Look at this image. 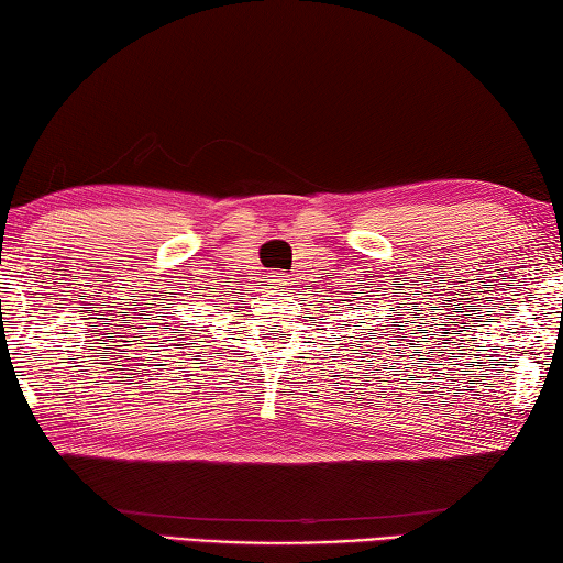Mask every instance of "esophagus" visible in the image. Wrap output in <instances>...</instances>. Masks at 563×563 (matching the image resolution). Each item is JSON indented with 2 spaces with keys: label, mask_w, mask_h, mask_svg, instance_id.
Wrapping results in <instances>:
<instances>
[{
  "label": "esophagus",
  "mask_w": 563,
  "mask_h": 563,
  "mask_svg": "<svg viewBox=\"0 0 563 563\" xmlns=\"http://www.w3.org/2000/svg\"><path fill=\"white\" fill-rule=\"evenodd\" d=\"M269 284H272L274 289H287L291 282L287 279V274H284V272H272L269 274Z\"/></svg>",
  "instance_id": "obj_1"
}]
</instances>
